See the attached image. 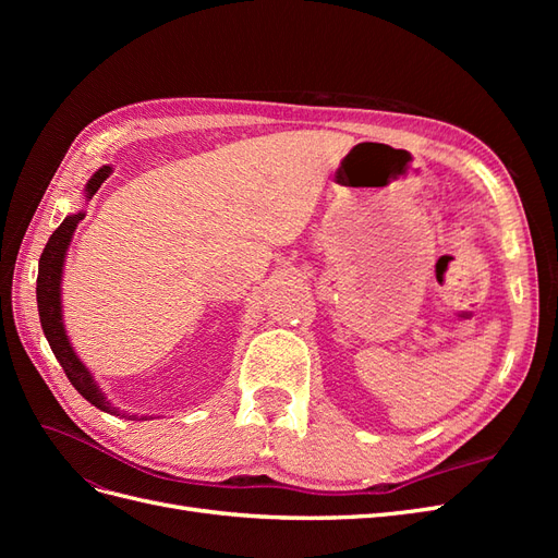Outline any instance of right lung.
I'll list each match as a JSON object with an SVG mask.
<instances>
[{"label":"right lung","instance_id":"1","mask_svg":"<svg viewBox=\"0 0 558 558\" xmlns=\"http://www.w3.org/2000/svg\"><path fill=\"white\" fill-rule=\"evenodd\" d=\"M111 172H113L111 167H102V170L95 172V177L86 185V197L88 199L97 193L99 185L107 181V177ZM83 216H86L83 211H78L74 216H66L64 221L58 226V230L50 234V240L46 242V248H44L41 258H39V277H37L39 318H41V328H44L46 340H48L50 349H53L56 359L60 361L66 379H70L76 391L88 402H93L97 410L118 416V410L111 408V402L105 400V393L97 388L95 379L88 373V367L78 361L70 340H66L64 326H62V310H60L62 263H64L66 246H70L72 234H74L78 221H83ZM132 418H137V416H132Z\"/></svg>","mask_w":558,"mask_h":558}]
</instances>
